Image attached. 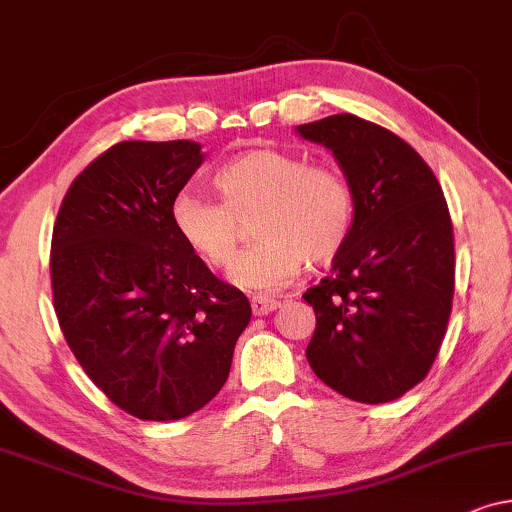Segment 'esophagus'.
Wrapping results in <instances>:
<instances>
[{"label":"esophagus","instance_id":"34e87169","mask_svg":"<svg viewBox=\"0 0 512 512\" xmlns=\"http://www.w3.org/2000/svg\"><path fill=\"white\" fill-rule=\"evenodd\" d=\"M279 305H282V303H279L277 298H265V296L251 298V310H254L256 317H265V314L275 312Z\"/></svg>","mask_w":512,"mask_h":512}]
</instances>
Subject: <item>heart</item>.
<instances>
[{
    "label": "heart",
    "instance_id": "1",
    "mask_svg": "<svg viewBox=\"0 0 512 512\" xmlns=\"http://www.w3.org/2000/svg\"><path fill=\"white\" fill-rule=\"evenodd\" d=\"M219 200L181 191L170 219L179 240L209 268L226 270L240 249L251 216L254 247L240 256L233 282L249 291H279L303 263L333 258L354 219V198L345 177L326 165L275 149L242 153L214 174Z\"/></svg>",
    "mask_w": 512,
    "mask_h": 512
}]
</instances>
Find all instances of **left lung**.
<instances>
[{
	"label": "left lung",
	"instance_id": "8db88e82",
	"mask_svg": "<svg viewBox=\"0 0 512 512\" xmlns=\"http://www.w3.org/2000/svg\"><path fill=\"white\" fill-rule=\"evenodd\" d=\"M298 132L333 151L354 198L331 275L303 293L317 314L305 356L321 382L352 401H396L431 370L452 312L443 188L408 142L366 118L335 114Z\"/></svg>",
	"mask_w": 512,
	"mask_h": 512
}]
</instances>
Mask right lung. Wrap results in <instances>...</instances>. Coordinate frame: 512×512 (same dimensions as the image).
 <instances>
[{
    "label": "right lung",
    "instance_id": "right-lung-1",
    "mask_svg": "<svg viewBox=\"0 0 512 512\" xmlns=\"http://www.w3.org/2000/svg\"><path fill=\"white\" fill-rule=\"evenodd\" d=\"M200 144L121 142L72 181L51 240V286L69 349L137 419L193 415L228 380L247 296L179 240L170 207Z\"/></svg>",
    "mask_w": 512,
    "mask_h": 512
}]
</instances>
